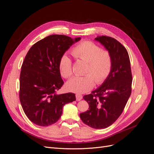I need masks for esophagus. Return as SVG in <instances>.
<instances>
[{"mask_svg": "<svg viewBox=\"0 0 154 154\" xmlns=\"http://www.w3.org/2000/svg\"><path fill=\"white\" fill-rule=\"evenodd\" d=\"M82 98H83V96L81 94H76V100L77 101H79V100H82Z\"/></svg>", "mask_w": 154, "mask_h": 154, "instance_id": "34e87169", "label": "esophagus"}]
</instances>
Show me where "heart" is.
I'll return each instance as SVG.
<instances>
[{
  "mask_svg": "<svg viewBox=\"0 0 154 154\" xmlns=\"http://www.w3.org/2000/svg\"><path fill=\"white\" fill-rule=\"evenodd\" d=\"M71 54L77 60L86 62L84 74L82 76H76L66 84L67 89L78 94L85 93L96 84L100 85L105 82L112 68V56L107 49H103L95 43L83 41L71 49ZM60 75L64 78L73 75L72 61L66 54H63L59 61Z\"/></svg>",
  "mask_w": 154,
  "mask_h": 154,
  "instance_id": "b5f03b06",
  "label": "heart"
}]
</instances>
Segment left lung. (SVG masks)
Here are the masks:
<instances>
[{
    "label": "left lung",
    "mask_w": 154,
    "mask_h": 154,
    "mask_svg": "<svg viewBox=\"0 0 154 154\" xmlns=\"http://www.w3.org/2000/svg\"><path fill=\"white\" fill-rule=\"evenodd\" d=\"M95 40L112 54V68L101 87L83 97L89 109L79 117L91 128L104 129L112 125L124 110L131 93L132 73L128 51L119 42L107 36Z\"/></svg>",
    "instance_id": "1"
}]
</instances>
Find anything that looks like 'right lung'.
Instances as JSON below:
<instances>
[{"label": "right lung", "mask_w": 154, "mask_h": 154, "mask_svg": "<svg viewBox=\"0 0 154 154\" xmlns=\"http://www.w3.org/2000/svg\"><path fill=\"white\" fill-rule=\"evenodd\" d=\"M81 38L52 35L29 48L21 66L20 100L24 113L34 124L52 125L59 119L65 104L76 100L75 94L57 95L64 84L59 69L60 57Z\"/></svg>", "instance_id": "right-lung-1"}]
</instances>
